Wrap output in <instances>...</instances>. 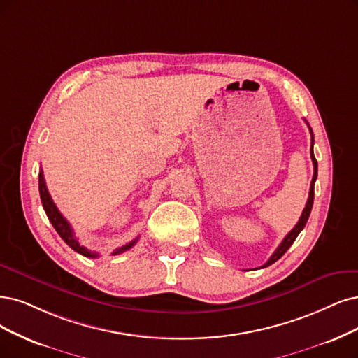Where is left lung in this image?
Wrapping results in <instances>:
<instances>
[{"instance_id":"obj_1","label":"left lung","mask_w":358,"mask_h":358,"mask_svg":"<svg viewBox=\"0 0 358 358\" xmlns=\"http://www.w3.org/2000/svg\"><path fill=\"white\" fill-rule=\"evenodd\" d=\"M310 128V127H308ZM310 132H311V161H313V165H314V176H313V180H311V186H310V194H308V201H307V205L306 208H303L302 210V215L299 218V221L296 222V226L290 230L287 233V236L285 237V239L282 241V243L279 245V248H277L274 250V254L270 257V259L264 264L262 268H266L268 266H271L273 262H275L279 258H282L285 255L286 250L292 246V243L295 242V239L298 237V234L302 231V229L306 227V224L308 221V217H310V213H311V208H313V202H314V184H315V180H317V161L314 157V150H313V145H314V134H313V129L310 128Z\"/></svg>"}]
</instances>
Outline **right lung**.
<instances>
[{"mask_svg":"<svg viewBox=\"0 0 358 358\" xmlns=\"http://www.w3.org/2000/svg\"><path fill=\"white\" fill-rule=\"evenodd\" d=\"M38 184H39V196H41V202H43L45 214H47L50 222L52 224V227L56 229V231L59 233V236L62 237V239L66 243H68L75 250V252L81 254L84 257H88V258H97L99 254L91 252V250H88L83 245H79L78 239L75 237L73 229L71 227V224L68 222V220H66L60 214V210L57 209V206L55 205V202H52V199H51V196H50V193L47 190V186H45V180H44L43 171L39 172V181H38ZM137 241H138V237H137V239H134V241H131L129 243H127V245H124L121 248H117L115 252H113V255H119V254L125 252V250H128V249H131L132 246H134L137 243Z\"/></svg>","mask_w":358,"mask_h":358,"instance_id":"right-lung-1","label":"right lung"}]
</instances>
